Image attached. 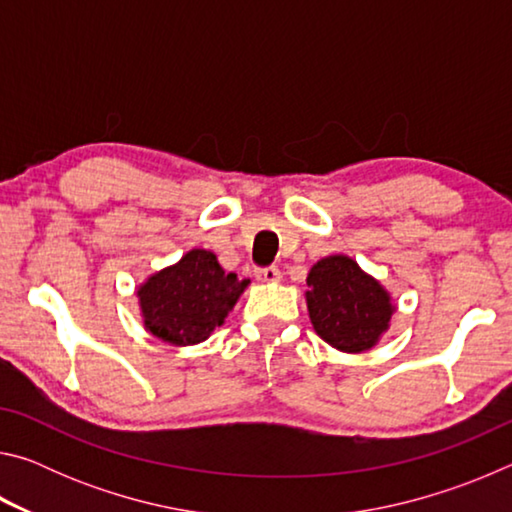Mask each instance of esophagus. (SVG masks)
<instances>
[{"mask_svg": "<svg viewBox=\"0 0 512 512\" xmlns=\"http://www.w3.org/2000/svg\"><path fill=\"white\" fill-rule=\"evenodd\" d=\"M255 277H257L259 282L275 284V282L282 280V273H280V268H277V266H266V268H257Z\"/></svg>", "mask_w": 512, "mask_h": 512, "instance_id": "esophagus-1", "label": "esophagus"}]
</instances>
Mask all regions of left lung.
Wrapping results in <instances>:
<instances>
[{
  "label": "left lung",
  "mask_w": 512,
  "mask_h": 512,
  "mask_svg": "<svg viewBox=\"0 0 512 512\" xmlns=\"http://www.w3.org/2000/svg\"><path fill=\"white\" fill-rule=\"evenodd\" d=\"M307 287L311 325L339 352H368L391 327L397 309L391 293L348 255L318 259L307 273Z\"/></svg>",
  "instance_id": "left-lung-1"
}]
</instances>
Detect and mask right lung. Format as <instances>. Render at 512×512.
Masks as SVG:
<instances>
[{"mask_svg":"<svg viewBox=\"0 0 512 512\" xmlns=\"http://www.w3.org/2000/svg\"><path fill=\"white\" fill-rule=\"evenodd\" d=\"M250 280L223 271L212 250L192 248L176 264L151 273L137 287L144 329L169 345L210 339L235 309Z\"/></svg>","mask_w":512,"mask_h":512,"instance_id":"right-lung-1","label":"right lung"}]
</instances>
